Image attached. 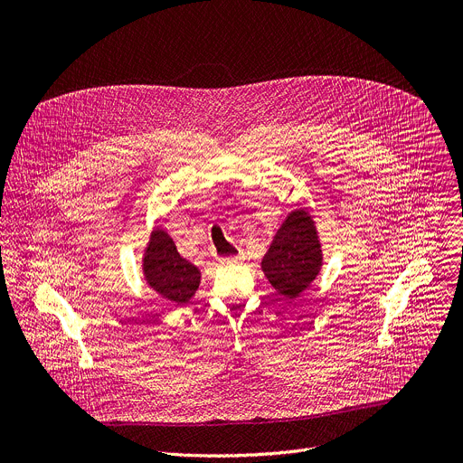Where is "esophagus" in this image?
Instances as JSON below:
<instances>
[{
	"mask_svg": "<svg viewBox=\"0 0 463 463\" xmlns=\"http://www.w3.org/2000/svg\"><path fill=\"white\" fill-rule=\"evenodd\" d=\"M240 261H241L240 256H227V258L220 260L222 266H232V263H240Z\"/></svg>",
	"mask_w": 463,
	"mask_h": 463,
	"instance_id": "1",
	"label": "esophagus"
}]
</instances>
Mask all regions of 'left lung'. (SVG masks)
<instances>
[{
    "label": "left lung",
    "instance_id": "obj_1",
    "mask_svg": "<svg viewBox=\"0 0 463 463\" xmlns=\"http://www.w3.org/2000/svg\"><path fill=\"white\" fill-rule=\"evenodd\" d=\"M322 245L317 225L307 209L291 211L273 236L261 258V271L273 289L295 300L318 277L322 269Z\"/></svg>",
    "mask_w": 463,
    "mask_h": 463
}]
</instances>
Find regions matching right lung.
I'll return each instance as SVG.
<instances>
[{"mask_svg": "<svg viewBox=\"0 0 463 463\" xmlns=\"http://www.w3.org/2000/svg\"><path fill=\"white\" fill-rule=\"evenodd\" d=\"M143 275L146 284L165 300L184 306L202 282V271L184 260L170 234L156 227L143 254Z\"/></svg>", "mask_w": 463, "mask_h": 463, "instance_id": "right-lung-1", "label": "right lung"}]
</instances>
